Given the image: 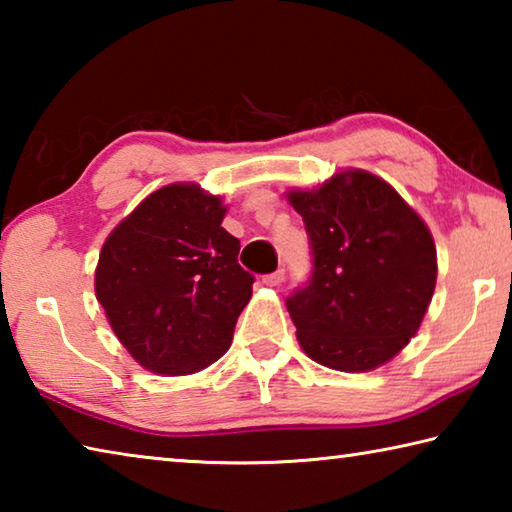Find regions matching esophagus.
Returning a JSON list of instances; mask_svg holds the SVG:
<instances>
[{
  "label": "esophagus",
  "instance_id": "34e87169",
  "mask_svg": "<svg viewBox=\"0 0 512 512\" xmlns=\"http://www.w3.org/2000/svg\"><path fill=\"white\" fill-rule=\"evenodd\" d=\"M282 282H284V268H277L275 273L264 275V284H266V287H280Z\"/></svg>",
  "mask_w": 512,
  "mask_h": 512
}]
</instances>
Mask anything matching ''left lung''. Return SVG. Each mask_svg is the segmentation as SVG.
Returning <instances> with one entry per match:
<instances>
[{
  "label": "left lung",
  "mask_w": 512,
  "mask_h": 512,
  "mask_svg": "<svg viewBox=\"0 0 512 512\" xmlns=\"http://www.w3.org/2000/svg\"><path fill=\"white\" fill-rule=\"evenodd\" d=\"M311 241L314 273L287 309L320 366L370 372L418 334L436 289V244L420 214L379 176L334 173L287 192Z\"/></svg>",
  "instance_id": "8db88e82"
}]
</instances>
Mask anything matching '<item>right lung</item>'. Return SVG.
<instances>
[{
  "instance_id": "1",
  "label": "right lung",
  "mask_w": 512,
  "mask_h": 512,
  "mask_svg": "<svg viewBox=\"0 0 512 512\" xmlns=\"http://www.w3.org/2000/svg\"><path fill=\"white\" fill-rule=\"evenodd\" d=\"M225 212L221 196L173 183L103 241L94 293L119 343L155 375H192L221 359L253 296Z\"/></svg>"
}]
</instances>
